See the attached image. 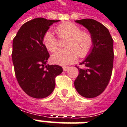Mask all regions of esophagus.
<instances>
[{"label":"esophagus","mask_w":127,"mask_h":127,"mask_svg":"<svg viewBox=\"0 0 127 127\" xmlns=\"http://www.w3.org/2000/svg\"><path fill=\"white\" fill-rule=\"evenodd\" d=\"M63 69L64 71H67L68 69H69V67H66V66H64V67H63Z\"/></svg>","instance_id":"34e87169"}]
</instances>
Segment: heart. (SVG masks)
<instances>
[{"label":"heart","instance_id":"heart-1","mask_svg":"<svg viewBox=\"0 0 127 127\" xmlns=\"http://www.w3.org/2000/svg\"><path fill=\"white\" fill-rule=\"evenodd\" d=\"M56 32L61 39L67 38L65 43L67 48L53 54L52 61L58 64H68L74 62L79 55L85 58L91 53L94 47V38L91 33L81 31V27L72 22H64L56 27ZM43 43L50 52H55L60 48L58 39L47 32L43 37Z\"/></svg>","mask_w":127,"mask_h":127}]
</instances>
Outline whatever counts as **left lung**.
<instances>
[{"label":"left lung","mask_w":127,"mask_h":127,"mask_svg":"<svg viewBox=\"0 0 127 127\" xmlns=\"http://www.w3.org/2000/svg\"><path fill=\"white\" fill-rule=\"evenodd\" d=\"M91 33L94 38V47L89 56L77 67L79 75L74 81V86L81 96L92 98L98 96L106 89L111 78L114 51L113 39L103 24L93 19L76 20Z\"/></svg>","instance_id":"left-lung-1"}]
</instances>
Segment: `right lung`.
I'll return each instance as SVG.
<instances>
[{
  "label": "right lung",
  "mask_w": 127,
  "mask_h": 127,
  "mask_svg": "<svg viewBox=\"0 0 127 127\" xmlns=\"http://www.w3.org/2000/svg\"><path fill=\"white\" fill-rule=\"evenodd\" d=\"M59 20L36 18L24 23L12 41V58L18 84L28 95L44 98L52 94L55 77L63 72L59 65H46L50 55L43 43L50 25Z\"/></svg>",
  "instance_id": "obj_1"
}]
</instances>
